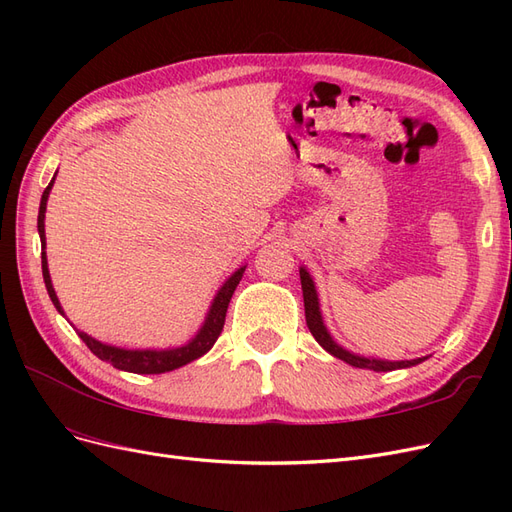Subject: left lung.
Returning a JSON list of instances; mask_svg holds the SVG:
<instances>
[{
	"label": "left lung",
	"mask_w": 512,
	"mask_h": 512,
	"mask_svg": "<svg viewBox=\"0 0 512 512\" xmlns=\"http://www.w3.org/2000/svg\"><path fill=\"white\" fill-rule=\"evenodd\" d=\"M299 275H301V288H303V303H305V320L309 333L316 337V342L327 350L329 354H333L335 359H342L344 363L359 367V369H371V371H393V369H406V367H414L418 363H423L427 356H421V359H412V361H386V359H376V356H363V354H354L350 350H346L344 346H339L333 335L329 333V329L324 327L322 320V312H320V299H318V290L314 284V277L309 275V271L305 267H299Z\"/></svg>",
	"instance_id": "8db88e82"
}]
</instances>
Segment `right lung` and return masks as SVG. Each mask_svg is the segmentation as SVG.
Segmentation results:
<instances>
[{"mask_svg":"<svg viewBox=\"0 0 512 512\" xmlns=\"http://www.w3.org/2000/svg\"><path fill=\"white\" fill-rule=\"evenodd\" d=\"M57 173L53 175L51 183L46 185V190L42 192L40 198V211H38V235H40V243H42V277H44V286L46 292H49V297L55 305L57 312L66 318L64 307H61L59 299H57V292L53 288L51 282V273H49V262H46V235H44V213H46V200H49V194L53 190V183H55ZM245 265L239 267L235 273H232L228 280L222 284V288L215 292V297L209 305V312L200 324V329L196 331V335L190 339V342H185L183 346L177 348H145V350H132V348H119V346H111V344H104L100 339L87 335L85 331L76 329L79 337L87 344V348L94 352L98 359L111 363L113 367L121 369V371H130V374H166V371H173L179 369L183 365H188L200 356L207 354L213 344L218 342V337L224 329V320H226V309L228 303L232 299V292L239 286L241 277H243Z\"/></svg>","mask_w":512,"mask_h":512,"instance_id":"add662e5","label":"right lung"}]
</instances>
